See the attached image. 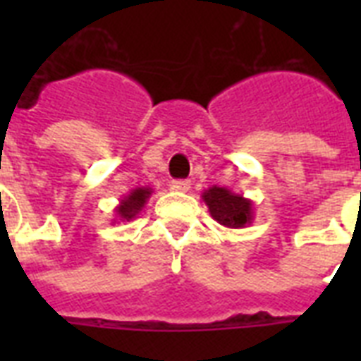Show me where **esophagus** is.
I'll use <instances>...</instances> for the list:
<instances>
[{"label": "esophagus", "mask_w": 361, "mask_h": 361, "mask_svg": "<svg viewBox=\"0 0 361 361\" xmlns=\"http://www.w3.org/2000/svg\"><path fill=\"white\" fill-rule=\"evenodd\" d=\"M172 191H178V192H187L191 189V181L189 180H174L172 181V185H170Z\"/></svg>", "instance_id": "obj_1"}]
</instances>
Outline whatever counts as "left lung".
Listing matches in <instances>:
<instances>
[{"mask_svg":"<svg viewBox=\"0 0 361 361\" xmlns=\"http://www.w3.org/2000/svg\"><path fill=\"white\" fill-rule=\"evenodd\" d=\"M202 200L208 206L212 217L226 228H245L252 223V200L232 192L226 187H209L202 192Z\"/></svg>","mask_w":361,"mask_h":361,"instance_id":"1","label":"left lung"}]
</instances>
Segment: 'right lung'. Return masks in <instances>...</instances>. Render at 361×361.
<instances>
[{
    "label": "right lung",
    "mask_w": 361,
    "mask_h": 361,
    "mask_svg": "<svg viewBox=\"0 0 361 361\" xmlns=\"http://www.w3.org/2000/svg\"><path fill=\"white\" fill-rule=\"evenodd\" d=\"M152 192H153L152 187H136V189L127 192L114 209L118 221H120V223H125V221L135 219L136 215L140 214L142 209H144L147 198L152 197Z\"/></svg>",
    "instance_id": "1"
}]
</instances>
